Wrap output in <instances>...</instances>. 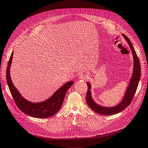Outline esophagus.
Masks as SVG:
<instances>
[{
    "mask_svg": "<svg viewBox=\"0 0 148 148\" xmlns=\"http://www.w3.org/2000/svg\"><path fill=\"white\" fill-rule=\"evenodd\" d=\"M79 78L81 79H86L87 78V75H84V73H81L79 75Z\"/></svg>",
    "mask_w": 148,
    "mask_h": 148,
    "instance_id": "1",
    "label": "esophagus"
}]
</instances>
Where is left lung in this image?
<instances>
[{"label":"left lung","instance_id":"8db88e82","mask_svg":"<svg viewBox=\"0 0 148 148\" xmlns=\"http://www.w3.org/2000/svg\"><path fill=\"white\" fill-rule=\"evenodd\" d=\"M123 37L126 39L127 42H128L130 48L131 49L133 57H134V70L132 76L131 78V81L129 82V85L127 88L126 94L125 97L123 98L122 101L116 106L111 108H106L102 107L101 106H99L98 104H96L93 101V100L91 97V93H90V88L91 86L89 84V82H87L88 90L87 92L86 95V102L89 106V108L93 110L94 112H97V113L101 115H112L116 114L119 113L121 111L126 108L127 106L131 103L132 99L134 98V95L137 90V88L138 85V82L140 81V76H141V67H140V63L138 60V58L137 56V53H136L135 50L134 48V47L131 43V41L129 39V38L126 36L125 34H122Z\"/></svg>","mask_w":148,"mask_h":148}]
</instances>
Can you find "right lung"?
Instances as JSON below:
<instances>
[{
  "label": "right lung",
  "mask_w": 148,
  "mask_h": 148,
  "mask_svg": "<svg viewBox=\"0 0 148 148\" xmlns=\"http://www.w3.org/2000/svg\"><path fill=\"white\" fill-rule=\"evenodd\" d=\"M13 52L11 53L8 61L6 76H7V84L11 94L17 107L23 113L34 118L45 119L54 115L61 108L66 92L71 86L73 85V81L67 82L59 88L53 94V95L44 102L38 103L29 102L21 96L11 81L10 69L13 59Z\"/></svg>",
  "instance_id": "right-lung-1"
}]
</instances>
